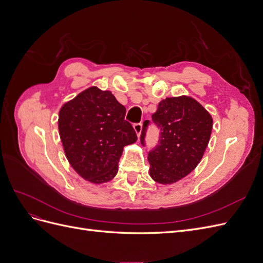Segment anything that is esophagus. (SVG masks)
Instances as JSON below:
<instances>
[{
  "label": "esophagus",
  "instance_id": "esophagus-1",
  "mask_svg": "<svg viewBox=\"0 0 263 263\" xmlns=\"http://www.w3.org/2000/svg\"><path fill=\"white\" fill-rule=\"evenodd\" d=\"M134 129H135V132H136L137 136L139 137V136H140V134H141V130H142V125H141V123L134 124Z\"/></svg>",
  "mask_w": 263,
  "mask_h": 263
}]
</instances>
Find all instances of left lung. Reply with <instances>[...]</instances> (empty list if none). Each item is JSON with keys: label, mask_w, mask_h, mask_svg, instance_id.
<instances>
[{"label": "left lung", "mask_w": 263, "mask_h": 263, "mask_svg": "<svg viewBox=\"0 0 263 263\" xmlns=\"http://www.w3.org/2000/svg\"><path fill=\"white\" fill-rule=\"evenodd\" d=\"M160 129L158 144L148 153L150 177L161 184H171L186 177L200 163L209 145L213 118L200 103L189 97L166 98L153 114ZM145 121L140 142L146 146Z\"/></svg>", "instance_id": "obj_1"}]
</instances>
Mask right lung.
<instances>
[{
    "mask_svg": "<svg viewBox=\"0 0 263 263\" xmlns=\"http://www.w3.org/2000/svg\"><path fill=\"white\" fill-rule=\"evenodd\" d=\"M126 108L109 91L81 92L59 112V134L71 166L92 183L112 180L123 148L137 140Z\"/></svg>",
    "mask_w": 263,
    "mask_h": 263,
    "instance_id": "1",
    "label": "right lung"
}]
</instances>
